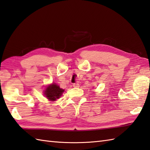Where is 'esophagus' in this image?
<instances>
[{"instance_id":"1","label":"esophagus","mask_w":150,"mask_h":150,"mask_svg":"<svg viewBox=\"0 0 150 150\" xmlns=\"http://www.w3.org/2000/svg\"><path fill=\"white\" fill-rule=\"evenodd\" d=\"M73 86H74V88H78L79 86V85L78 83H76L73 84Z\"/></svg>"}]
</instances>
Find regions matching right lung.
Returning <instances> with one entry per match:
<instances>
[{
	"label": "right lung",
	"instance_id": "1",
	"mask_svg": "<svg viewBox=\"0 0 150 150\" xmlns=\"http://www.w3.org/2000/svg\"><path fill=\"white\" fill-rule=\"evenodd\" d=\"M64 90L61 88L57 84L52 83L48 85L44 91V95L50 101H55L61 97Z\"/></svg>",
	"mask_w": 150,
	"mask_h": 150
}]
</instances>
